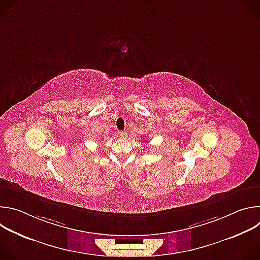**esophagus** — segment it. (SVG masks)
Returning <instances> with one entry per match:
<instances>
[{
    "label": "esophagus",
    "instance_id": "34e87169",
    "mask_svg": "<svg viewBox=\"0 0 260 260\" xmlns=\"http://www.w3.org/2000/svg\"><path fill=\"white\" fill-rule=\"evenodd\" d=\"M118 136L120 138H126L127 137V133L124 132V131H120V132H118Z\"/></svg>",
    "mask_w": 260,
    "mask_h": 260
}]
</instances>
